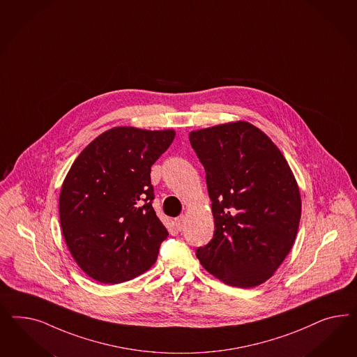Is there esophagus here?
<instances>
[{"instance_id":"1","label":"esophagus","mask_w":357,"mask_h":357,"mask_svg":"<svg viewBox=\"0 0 357 357\" xmlns=\"http://www.w3.org/2000/svg\"><path fill=\"white\" fill-rule=\"evenodd\" d=\"M184 224H185V216L184 215H181V216L175 218V227H176L178 230H182L184 227Z\"/></svg>"}]
</instances>
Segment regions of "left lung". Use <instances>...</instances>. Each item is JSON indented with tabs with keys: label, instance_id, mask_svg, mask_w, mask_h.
I'll use <instances>...</instances> for the list:
<instances>
[{
	"label": "left lung",
	"instance_id": "8db88e82",
	"mask_svg": "<svg viewBox=\"0 0 357 357\" xmlns=\"http://www.w3.org/2000/svg\"><path fill=\"white\" fill-rule=\"evenodd\" d=\"M190 142L206 170L216 227L196 257L227 285L257 287L279 268L298 230L301 197L292 170L248 121L194 130Z\"/></svg>",
	"mask_w": 357,
	"mask_h": 357
}]
</instances>
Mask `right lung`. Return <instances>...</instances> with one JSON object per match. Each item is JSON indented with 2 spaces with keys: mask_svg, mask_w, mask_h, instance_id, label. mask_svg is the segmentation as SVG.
I'll use <instances>...</instances> for the list:
<instances>
[{
  "mask_svg": "<svg viewBox=\"0 0 357 357\" xmlns=\"http://www.w3.org/2000/svg\"><path fill=\"white\" fill-rule=\"evenodd\" d=\"M174 137L172 130L116 127L72 165L60 192V224L72 257L94 280H132L155 263L169 233L153 209L151 165Z\"/></svg>",
  "mask_w": 357,
  "mask_h": 357,
  "instance_id": "right-lung-1",
  "label": "right lung"
}]
</instances>
